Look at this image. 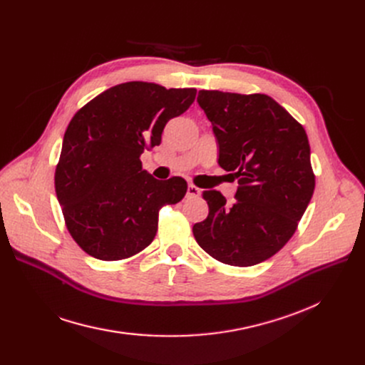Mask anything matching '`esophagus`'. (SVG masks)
<instances>
[{
    "label": "esophagus",
    "mask_w": 365,
    "mask_h": 365,
    "mask_svg": "<svg viewBox=\"0 0 365 365\" xmlns=\"http://www.w3.org/2000/svg\"><path fill=\"white\" fill-rule=\"evenodd\" d=\"M200 195H201V189L200 187H197L195 185H189L187 186V194H186L187 198H198Z\"/></svg>",
    "instance_id": "esophagus-1"
}]
</instances>
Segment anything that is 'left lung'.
I'll return each instance as SVG.
<instances>
[{"instance_id": "left-lung-1", "label": "left lung", "mask_w": 365, "mask_h": 365, "mask_svg": "<svg viewBox=\"0 0 365 365\" xmlns=\"http://www.w3.org/2000/svg\"><path fill=\"white\" fill-rule=\"evenodd\" d=\"M197 101L213 125L219 165L240 186L231 205L219 190H204L208 216L194 225V237L222 263L257 264L289 242L312 198L308 136L266 94L200 90Z\"/></svg>"}]
</instances>
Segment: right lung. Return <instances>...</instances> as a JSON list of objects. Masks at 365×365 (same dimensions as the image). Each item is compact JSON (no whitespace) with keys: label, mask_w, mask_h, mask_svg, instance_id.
I'll return each mask as SVG.
<instances>
[{"label":"right lung","mask_w":365,"mask_h":365,"mask_svg":"<svg viewBox=\"0 0 365 365\" xmlns=\"http://www.w3.org/2000/svg\"><path fill=\"white\" fill-rule=\"evenodd\" d=\"M195 88L130 81L113 86L73 115L54 173L56 195L71 237L99 260H123L153 241L160 210L186 194L182 178L157 180L142 168L145 149L161 143Z\"/></svg>","instance_id":"obj_1"}]
</instances>
